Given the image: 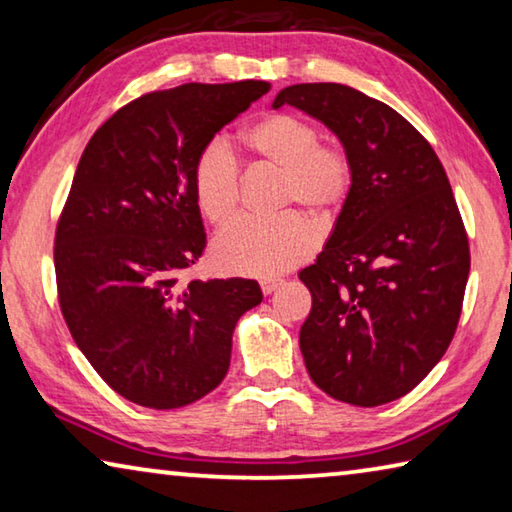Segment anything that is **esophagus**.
<instances>
[{
    "instance_id": "1",
    "label": "esophagus",
    "mask_w": 512,
    "mask_h": 512,
    "mask_svg": "<svg viewBox=\"0 0 512 512\" xmlns=\"http://www.w3.org/2000/svg\"><path fill=\"white\" fill-rule=\"evenodd\" d=\"M259 287H262L264 296H268V293H273V291L282 287V280H280V277H264V280L259 282Z\"/></svg>"
}]
</instances>
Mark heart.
Segmentation results:
<instances>
[{
	"label": "heart",
	"instance_id": "obj_1",
	"mask_svg": "<svg viewBox=\"0 0 512 512\" xmlns=\"http://www.w3.org/2000/svg\"><path fill=\"white\" fill-rule=\"evenodd\" d=\"M244 146L253 158L282 169L277 205H300L316 223L332 221L352 187L348 155L320 146V133L296 115L259 119L244 133ZM194 196L207 221L223 223L239 205V167L230 146L214 140L194 162ZM314 248V232L305 219L287 212L273 219L239 216L216 235L214 264L225 273L271 277L307 259Z\"/></svg>",
	"mask_w": 512,
	"mask_h": 512
}]
</instances>
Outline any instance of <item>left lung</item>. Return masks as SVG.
Masks as SVG:
<instances>
[{
  "label": "left lung",
  "instance_id": "left-lung-1",
  "mask_svg": "<svg viewBox=\"0 0 512 512\" xmlns=\"http://www.w3.org/2000/svg\"><path fill=\"white\" fill-rule=\"evenodd\" d=\"M282 106L325 124L352 167L332 235L298 275L307 372L339 402H393L443 359L461 318L470 246L447 173L400 112L348 85H289Z\"/></svg>",
  "mask_w": 512,
  "mask_h": 512
}]
</instances>
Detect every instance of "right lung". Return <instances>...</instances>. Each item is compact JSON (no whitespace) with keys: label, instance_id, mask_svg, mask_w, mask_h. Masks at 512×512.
Segmentation results:
<instances>
[{"label":"right lung","instance_id":"add662e5","mask_svg":"<svg viewBox=\"0 0 512 512\" xmlns=\"http://www.w3.org/2000/svg\"><path fill=\"white\" fill-rule=\"evenodd\" d=\"M266 81L185 83L117 110L85 146L56 228L58 300L101 379L149 409H180L221 384L232 332L262 302L255 280L178 273L205 250L194 162Z\"/></svg>","mask_w":512,"mask_h":512}]
</instances>
